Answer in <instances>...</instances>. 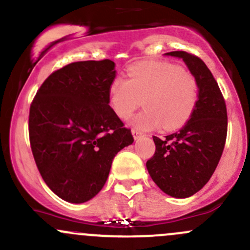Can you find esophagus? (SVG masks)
<instances>
[{"mask_svg":"<svg viewBox=\"0 0 250 250\" xmlns=\"http://www.w3.org/2000/svg\"><path fill=\"white\" fill-rule=\"evenodd\" d=\"M132 134H133V136H134V139H135V140H138V139H140L141 136H144V133L139 132V130H135V129L132 130Z\"/></svg>","mask_w":250,"mask_h":250,"instance_id":"34e87169","label":"esophagus"}]
</instances>
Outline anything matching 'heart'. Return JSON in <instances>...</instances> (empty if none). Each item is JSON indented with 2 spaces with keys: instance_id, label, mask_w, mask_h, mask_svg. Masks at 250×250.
<instances>
[{
  "instance_id": "obj_1",
  "label": "heart",
  "mask_w": 250,
  "mask_h": 250,
  "mask_svg": "<svg viewBox=\"0 0 250 250\" xmlns=\"http://www.w3.org/2000/svg\"><path fill=\"white\" fill-rule=\"evenodd\" d=\"M145 109L133 118L136 129L182 127L193 115L199 99L195 77L180 65L163 61L141 62L128 69V80L115 78L109 85V103L121 120H128L141 105Z\"/></svg>"
}]
</instances>
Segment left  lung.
<instances>
[{
	"label": "left lung",
	"mask_w": 250,
	"mask_h": 250,
	"mask_svg": "<svg viewBox=\"0 0 250 250\" xmlns=\"http://www.w3.org/2000/svg\"><path fill=\"white\" fill-rule=\"evenodd\" d=\"M165 56L182 59L199 83L193 115L178 132L164 139L153 136L156 152L146 167L153 182L167 195L185 199L209 181L222 157L228 132L224 98L211 70L202 60L186 51Z\"/></svg>",
	"instance_id": "obj_1"
}]
</instances>
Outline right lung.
<instances>
[{"label":"right lung","mask_w":250,"mask_h":250,"mask_svg":"<svg viewBox=\"0 0 250 250\" xmlns=\"http://www.w3.org/2000/svg\"><path fill=\"white\" fill-rule=\"evenodd\" d=\"M115 62L81 61L52 73L30 107L28 132L37 167L59 198L83 204L97 195L117 152L132 145L109 105Z\"/></svg>","instance_id":"right-lung-1"}]
</instances>
